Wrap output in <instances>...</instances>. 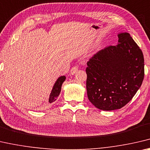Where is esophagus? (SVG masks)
<instances>
[{"label": "esophagus", "instance_id": "1", "mask_svg": "<svg viewBox=\"0 0 150 150\" xmlns=\"http://www.w3.org/2000/svg\"><path fill=\"white\" fill-rule=\"evenodd\" d=\"M77 70H78L77 66H74V67H73V68H72V69H71L70 74V75H74L76 72Z\"/></svg>", "mask_w": 150, "mask_h": 150}]
</instances>
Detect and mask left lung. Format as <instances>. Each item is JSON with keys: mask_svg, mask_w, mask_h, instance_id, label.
I'll return each instance as SVG.
<instances>
[{"mask_svg": "<svg viewBox=\"0 0 150 150\" xmlns=\"http://www.w3.org/2000/svg\"><path fill=\"white\" fill-rule=\"evenodd\" d=\"M118 43L100 50L87 63L88 100L97 108L111 111L127 104L144 77L142 51L127 33L117 34Z\"/></svg>", "mask_w": 150, "mask_h": 150, "instance_id": "1", "label": "left lung"}]
</instances>
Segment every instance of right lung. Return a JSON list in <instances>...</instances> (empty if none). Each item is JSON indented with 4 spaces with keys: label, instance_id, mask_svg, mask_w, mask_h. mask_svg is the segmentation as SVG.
Returning a JSON list of instances; mask_svg holds the SVG:
<instances>
[{
    "label": "right lung",
    "instance_id": "obj_1",
    "mask_svg": "<svg viewBox=\"0 0 150 150\" xmlns=\"http://www.w3.org/2000/svg\"><path fill=\"white\" fill-rule=\"evenodd\" d=\"M66 80V76H61L59 77L54 84L52 91H51V93L50 94V97H49V100H48V102L52 103L54 102L57 99L58 96L60 94V93L61 92V88H62V85L63 84V82H64Z\"/></svg>",
    "mask_w": 150,
    "mask_h": 150
}]
</instances>
